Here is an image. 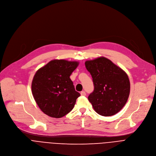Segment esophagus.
Segmentation results:
<instances>
[{"instance_id": "1", "label": "esophagus", "mask_w": 156, "mask_h": 156, "mask_svg": "<svg viewBox=\"0 0 156 156\" xmlns=\"http://www.w3.org/2000/svg\"><path fill=\"white\" fill-rule=\"evenodd\" d=\"M81 95L83 96H85L86 95V93H85V91H81Z\"/></svg>"}]
</instances>
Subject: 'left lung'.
Segmentation results:
<instances>
[{
    "label": "left lung",
    "mask_w": 156,
    "mask_h": 156,
    "mask_svg": "<svg viewBox=\"0 0 156 156\" xmlns=\"http://www.w3.org/2000/svg\"><path fill=\"white\" fill-rule=\"evenodd\" d=\"M93 78L94 91L88 96L96 112L102 116H112L124 107L130 91L127 74L109 59L101 57L85 62Z\"/></svg>",
    "instance_id": "8db88e82"
}]
</instances>
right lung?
Returning <instances> with one entry per match:
<instances>
[{"label":"right lung","mask_w":156,"mask_h":156,"mask_svg":"<svg viewBox=\"0 0 156 156\" xmlns=\"http://www.w3.org/2000/svg\"><path fill=\"white\" fill-rule=\"evenodd\" d=\"M79 63L53 60L39 69L31 84L34 99L42 112L61 118L73 109L80 94L76 91L70 76Z\"/></svg>","instance_id":"1"}]
</instances>
